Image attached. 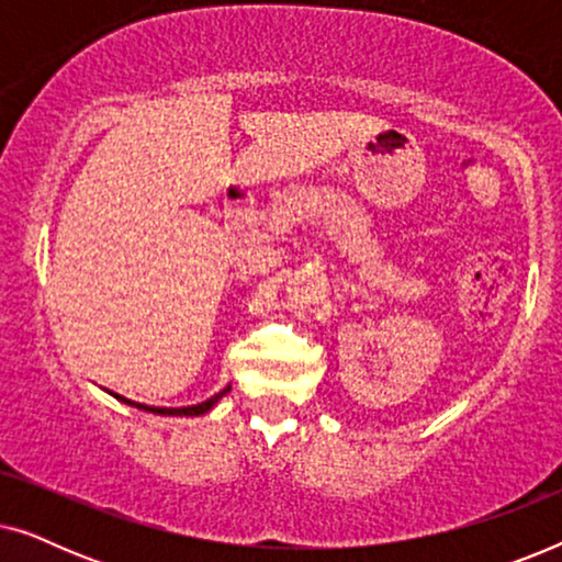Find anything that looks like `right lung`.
Instances as JSON below:
<instances>
[{"label": "right lung", "mask_w": 562, "mask_h": 562, "mask_svg": "<svg viewBox=\"0 0 562 562\" xmlns=\"http://www.w3.org/2000/svg\"><path fill=\"white\" fill-rule=\"evenodd\" d=\"M233 389V386H225L220 391V394H214V396H210L206 398V402H202V404H191V406H148V404H137V402H130V398H125V396H120V394H110L114 396V398H120L122 404H130V406H137V409H143V412H153V414H164V417H199V414H206L212 409L214 404L220 402L222 396L227 394V391Z\"/></svg>", "instance_id": "1"}]
</instances>
